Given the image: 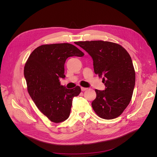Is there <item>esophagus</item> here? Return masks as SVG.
Instances as JSON below:
<instances>
[{
  "mask_svg": "<svg viewBox=\"0 0 157 157\" xmlns=\"http://www.w3.org/2000/svg\"><path fill=\"white\" fill-rule=\"evenodd\" d=\"M81 91H85V90H88L87 88H85V87H81Z\"/></svg>",
  "mask_w": 157,
  "mask_h": 157,
  "instance_id": "obj_1",
  "label": "esophagus"
}]
</instances>
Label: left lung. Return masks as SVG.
<instances>
[{"label":"left lung","mask_w":157,"mask_h":157,"mask_svg":"<svg viewBox=\"0 0 157 157\" xmlns=\"http://www.w3.org/2000/svg\"><path fill=\"white\" fill-rule=\"evenodd\" d=\"M92 56L96 74L102 77L104 90L95 89L92 106L98 117L105 120L118 117L129 104L133 94L136 73L131 57L121 45L103 40L76 43Z\"/></svg>","instance_id":"1"}]
</instances>
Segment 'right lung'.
Instances as JSON below:
<instances>
[{
    "label": "right lung",
    "instance_id": "obj_1",
    "mask_svg": "<svg viewBox=\"0 0 157 157\" xmlns=\"http://www.w3.org/2000/svg\"><path fill=\"white\" fill-rule=\"evenodd\" d=\"M83 55L71 44H44L36 48L25 63L28 92L39 110L52 122L60 123L69 118L72 98L81 92L79 86L67 89L60 85L59 78L65 77V60Z\"/></svg>",
    "mask_w": 157,
    "mask_h": 157
}]
</instances>
